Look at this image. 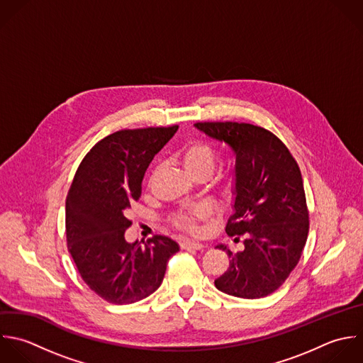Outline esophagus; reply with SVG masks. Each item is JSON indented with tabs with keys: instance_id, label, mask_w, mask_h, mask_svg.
<instances>
[{
	"instance_id": "esophagus-1",
	"label": "esophagus",
	"mask_w": 363,
	"mask_h": 363,
	"mask_svg": "<svg viewBox=\"0 0 363 363\" xmlns=\"http://www.w3.org/2000/svg\"><path fill=\"white\" fill-rule=\"evenodd\" d=\"M181 249L182 250H203L205 245L196 243V242H191V240H184L181 243Z\"/></svg>"
}]
</instances>
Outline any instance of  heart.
I'll use <instances>...</instances> for the list:
<instances>
[{
    "label": "heart",
    "instance_id": "1",
    "mask_svg": "<svg viewBox=\"0 0 363 363\" xmlns=\"http://www.w3.org/2000/svg\"><path fill=\"white\" fill-rule=\"evenodd\" d=\"M179 162L185 168V171L192 177L198 175H205L209 177L213 172L215 164H216V152L215 150L203 141H194L188 145H185L179 152H178ZM232 179H229V184ZM201 209H194L191 213H179L174 218V225L186 232H195L194 226V216L201 215Z\"/></svg>",
    "mask_w": 363,
    "mask_h": 363
}]
</instances>
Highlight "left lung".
Wrapping results in <instances>:
<instances>
[{
  "mask_svg": "<svg viewBox=\"0 0 363 363\" xmlns=\"http://www.w3.org/2000/svg\"><path fill=\"white\" fill-rule=\"evenodd\" d=\"M195 127L226 143L236 155L233 215L229 236H245V249L230 257L215 280L222 293L262 298L274 293L296 269L308 236V208L297 161L272 131L233 121H205Z\"/></svg>",
  "mask_w": 363,
  "mask_h": 363,
  "instance_id": "8db88e82",
  "label": "left lung"
}]
</instances>
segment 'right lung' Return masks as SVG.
<instances>
[{"instance_id":"1","label":"right lung","mask_w":363,"mask_h":363,"mask_svg":"<svg viewBox=\"0 0 363 363\" xmlns=\"http://www.w3.org/2000/svg\"><path fill=\"white\" fill-rule=\"evenodd\" d=\"M178 125L120 130L100 140L82 160L66 196V242L83 281L111 304H133L162 283L177 242L154 236L128 243L127 212L141 196L154 155Z\"/></svg>"}]
</instances>
